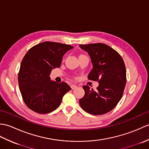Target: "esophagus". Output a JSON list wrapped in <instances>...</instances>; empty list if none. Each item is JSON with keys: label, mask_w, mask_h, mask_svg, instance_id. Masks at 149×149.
<instances>
[{"label": "esophagus", "mask_w": 149, "mask_h": 149, "mask_svg": "<svg viewBox=\"0 0 149 149\" xmlns=\"http://www.w3.org/2000/svg\"><path fill=\"white\" fill-rule=\"evenodd\" d=\"M77 88V86L76 85H74V84H73V85H71V88H72V90H74V89H75V88Z\"/></svg>", "instance_id": "esophagus-1"}]
</instances>
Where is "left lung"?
Here are the masks:
<instances>
[{"label": "left lung", "instance_id": "left-lung-1", "mask_svg": "<svg viewBox=\"0 0 149 149\" xmlns=\"http://www.w3.org/2000/svg\"><path fill=\"white\" fill-rule=\"evenodd\" d=\"M89 54L93 68L88 79L99 81L97 91L84 86V96L79 104L85 111L94 115L109 112L122 99L126 84V70L123 60L111 47L104 43L79 45Z\"/></svg>", "mask_w": 149, "mask_h": 149}]
</instances>
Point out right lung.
Listing matches in <instances>:
<instances>
[{"label": "right lung", "mask_w": 149, "mask_h": 149, "mask_svg": "<svg viewBox=\"0 0 149 149\" xmlns=\"http://www.w3.org/2000/svg\"><path fill=\"white\" fill-rule=\"evenodd\" d=\"M74 47L57 42H45L30 49L22 59L18 84L24 102L40 114L53 111L59 106L63 97L71 90L65 82L50 79L54 68H59L63 56Z\"/></svg>", "instance_id": "1"}]
</instances>
